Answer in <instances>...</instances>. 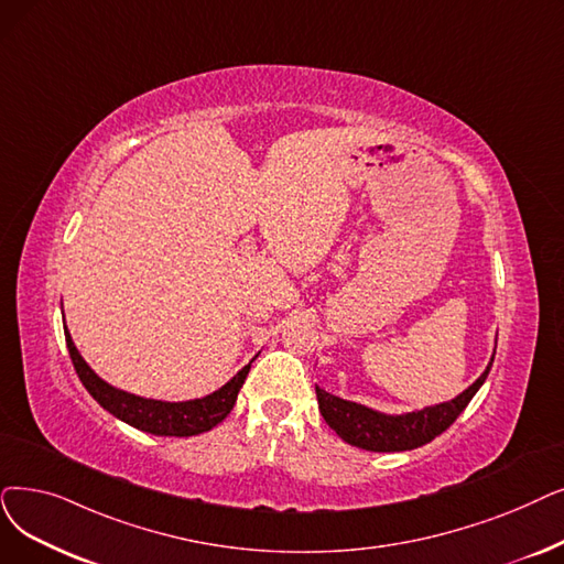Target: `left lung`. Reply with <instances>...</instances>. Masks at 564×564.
I'll use <instances>...</instances> for the list:
<instances>
[{
    "instance_id": "obj_1",
    "label": "left lung",
    "mask_w": 564,
    "mask_h": 564,
    "mask_svg": "<svg viewBox=\"0 0 564 564\" xmlns=\"http://www.w3.org/2000/svg\"><path fill=\"white\" fill-rule=\"evenodd\" d=\"M494 364V357H491ZM491 364L486 371L452 401L429 405L424 410H414L405 414H384L373 408H366L346 399H338L329 391L315 387L317 405L329 429L336 431L338 437L346 440L348 445L366 449V452H405L417 449L443 431H447L458 414L473 401V397L484 384Z\"/></svg>"
}]
</instances>
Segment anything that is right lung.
I'll list each match as a JSON object with an SVG mask.
<instances>
[{
	"mask_svg": "<svg viewBox=\"0 0 564 564\" xmlns=\"http://www.w3.org/2000/svg\"><path fill=\"white\" fill-rule=\"evenodd\" d=\"M64 334H66V348H68L70 361L76 366V373L85 384V389L94 397V401L110 414H115L117 420L152 435L188 437L221 424L230 414L239 389L251 371V364H247L232 380H228L221 389L212 391V394L203 399L180 401V403L142 399V397L129 394V391H121L96 376L89 369V364L83 359V355L78 352L68 329H64Z\"/></svg>",
	"mask_w": 564,
	"mask_h": 564,
	"instance_id": "right-lung-1",
	"label": "right lung"
}]
</instances>
